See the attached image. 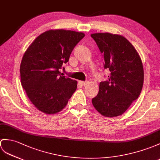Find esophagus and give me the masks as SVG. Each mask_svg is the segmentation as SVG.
I'll return each instance as SVG.
<instances>
[{
  "mask_svg": "<svg viewBox=\"0 0 160 160\" xmlns=\"http://www.w3.org/2000/svg\"><path fill=\"white\" fill-rule=\"evenodd\" d=\"M79 83L81 85H85L87 84V81H79Z\"/></svg>",
  "mask_w": 160,
  "mask_h": 160,
  "instance_id": "obj_1",
  "label": "esophagus"
}]
</instances>
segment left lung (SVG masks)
Returning a JSON list of instances; mask_svg holds the SVG:
<instances>
[{
  "instance_id": "obj_1",
  "label": "left lung",
  "mask_w": 160,
  "mask_h": 160,
  "mask_svg": "<svg viewBox=\"0 0 160 160\" xmlns=\"http://www.w3.org/2000/svg\"><path fill=\"white\" fill-rule=\"evenodd\" d=\"M91 37L102 53L104 69L110 71L108 80L100 83L92 104L105 117L122 115L141 92L144 81L141 59L134 46L121 35L95 33Z\"/></svg>"
}]
</instances>
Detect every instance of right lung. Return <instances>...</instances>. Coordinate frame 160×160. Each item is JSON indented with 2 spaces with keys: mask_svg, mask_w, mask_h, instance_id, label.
Returning a JSON list of instances; mask_svg holds the SVG:
<instances>
[{
  "mask_svg": "<svg viewBox=\"0 0 160 160\" xmlns=\"http://www.w3.org/2000/svg\"><path fill=\"white\" fill-rule=\"evenodd\" d=\"M84 37L75 31L50 30L37 37L26 51L20 64L21 83L37 109L55 114L67 104L77 82L63 76L60 69Z\"/></svg>",
  "mask_w": 160,
  "mask_h": 160,
  "instance_id": "obj_1",
  "label": "right lung"
}]
</instances>
